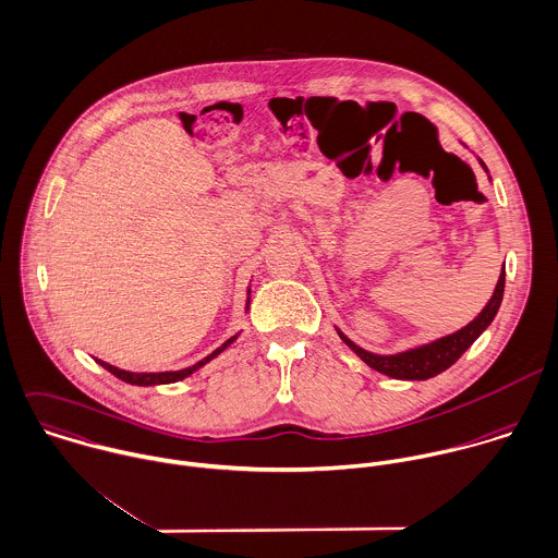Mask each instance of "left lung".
Wrapping results in <instances>:
<instances>
[{
	"instance_id": "obj_1",
	"label": "left lung",
	"mask_w": 558,
	"mask_h": 558,
	"mask_svg": "<svg viewBox=\"0 0 558 558\" xmlns=\"http://www.w3.org/2000/svg\"><path fill=\"white\" fill-rule=\"evenodd\" d=\"M478 165L489 175V171L481 158H478ZM505 275L507 272H505V264H502V270H500V277H498L492 299L487 301V305L481 310V314L472 323H468L465 327H461L454 333L430 340L426 344H417L407 351L391 353V355H378V353H371V351L362 349L360 344H355L342 329L336 327V331L342 338V342L364 364H368L372 371L380 372L391 378H400V380H426L430 376H437L439 372L448 371L478 340V336L494 323V318L500 310V303H502V294H505Z\"/></svg>"
}]
</instances>
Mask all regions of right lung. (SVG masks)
Returning a JSON list of instances; mask_svg holds the SVG:
<instances>
[{"label": "right lung", "mask_w": 558, "mask_h": 558, "mask_svg": "<svg viewBox=\"0 0 558 558\" xmlns=\"http://www.w3.org/2000/svg\"><path fill=\"white\" fill-rule=\"evenodd\" d=\"M248 305H251V286H248V290H246V307H244V314L248 312ZM238 336L240 333H235V336H231L227 342H222L216 351H211L207 357H203L201 362H196L194 366H187L184 371H169V372H130V371H121V368H117V366H110V364H106V362H101V360H95L99 366H104L106 371L112 372L114 376H119L121 380H125V383H130V385H141V387H149V385H167V383H178V380H182V378H186L190 376L192 372L198 371V368H203L205 364H209L214 357H218L225 349H229L235 340H238Z\"/></svg>", "instance_id": "1"}]
</instances>
